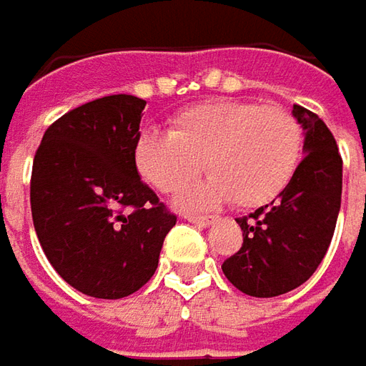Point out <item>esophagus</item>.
Instances as JSON below:
<instances>
[{
    "instance_id": "esophagus-1",
    "label": "esophagus",
    "mask_w": 366,
    "mask_h": 366,
    "mask_svg": "<svg viewBox=\"0 0 366 366\" xmlns=\"http://www.w3.org/2000/svg\"><path fill=\"white\" fill-rule=\"evenodd\" d=\"M183 217H185L187 222L197 223V225H201V227H207V225H212V223L215 222L213 217H207V215H193V213H191V215H189V213H185Z\"/></svg>"
}]
</instances>
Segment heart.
I'll return each mask as SVG.
<instances>
[{"mask_svg":"<svg viewBox=\"0 0 366 366\" xmlns=\"http://www.w3.org/2000/svg\"><path fill=\"white\" fill-rule=\"evenodd\" d=\"M302 149V127L288 110L222 98L181 110L169 132H143L134 165L157 191L177 193L199 177L205 161L212 177L183 197L185 207L229 199L259 207L288 187Z\"/></svg>","mask_w":366,"mask_h":366,"instance_id":"obj_1","label":"heart"}]
</instances>
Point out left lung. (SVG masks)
<instances>
[{"mask_svg":"<svg viewBox=\"0 0 366 366\" xmlns=\"http://www.w3.org/2000/svg\"><path fill=\"white\" fill-rule=\"evenodd\" d=\"M304 129V157L280 199L237 217L244 232L239 252L223 262L237 290L272 298L298 288L320 266L337 227L342 195V159L318 114L294 104Z\"/></svg>","mask_w":366,"mask_h":366,"instance_id":"8db88e82","label":"left lung"}]
</instances>
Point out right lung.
<instances>
[{
  "label": "right lung",
  "instance_id": "1",
  "mask_svg": "<svg viewBox=\"0 0 366 366\" xmlns=\"http://www.w3.org/2000/svg\"><path fill=\"white\" fill-rule=\"evenodd\" d=\"M144 104L131 94L86 102L48 127L34 157L29 201L41 249L92 298L143 288L177 223L134 165Z\"/></svg>",
  "mask_w": 366,
  "mask_h": 366
}]
</instances>
